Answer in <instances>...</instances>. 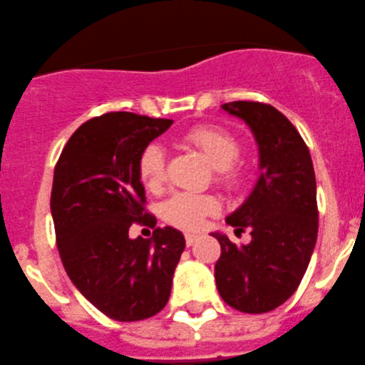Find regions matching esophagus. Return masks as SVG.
<instances>
[{
    "instance_id": "1",
    "label": "esophagus",
    "mask_w": 365,
    "mask_h": 365,
    "mask_svg": "<svg viewBox=\"0 0 365 365\" xmlns=\"http://www.w3.org/2000/svg\"><path fill=\"white\" fill-rule=\"evenodd\" d=\"M196 240H198V234H192V232L185 234V243H187V247H190V245H192Z\"/></svg>"
}]
</instances>
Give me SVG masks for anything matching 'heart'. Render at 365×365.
Segmentation results:
<instances>
[{"instance_id": "obj_1", "label": "heart", "mask_w": 365, "mask_h": 365, "mask_svg": "<svg viewBox=\"0 0 365 365\" xmlns=\"http://www.w3.org/2000/svg\"><path fill=\"white\" fill-rule=\"evenodd\" d=\"M185 142L209 160L210 165L216 169L217 182L229 189L240 185L241 173L234 162L240 158L241 145L232 133L217 125H200L187 131ZM136 169L145 189L151 192L162 189L167 169L165 151L162 145L156 142L145 145L138 156ZM217 210L220 203L210 194L176 192L162 205V216L167 223L175 225L178 229L198 230L203 227L207 216H212Z\"/></svg>"}]
</instances>
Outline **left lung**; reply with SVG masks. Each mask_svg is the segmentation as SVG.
Returning <instances> with one entry per match:
<instances>
[{
    "label": "left lung",
    "instance_id": "obj_1",
    "mask_svg": "<svg viewBox=\"0 0 365 365\" xmlns=\"http://www.w3.org/2000/svg\"><path fill=\"white\" fill-rule=\"evenodd\" d=\"M250 128L259 148V178L227 225L250 230L237 247L221 232L214 267L221 299L243 313H267L294 295L312 259L319 232L317 183L308 145L274 106L236 101L221 106Z\"/></svg>",
    "mask_w": 365,
    "mask_h": 365
}]
</instances>
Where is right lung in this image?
<instances>
[{"mask_svg":"<svg viewBox=\"0 0 365 365\" xmlns=\"http://www.w3.org/2000/svg\"><path fill=\"white\" fill-rule=\"evenodd\" d=\"M171 124L129 111L95 117L70 136L53 171L50 209L64 270L115 321H144L167 304L185 248L173 227H156L149 240L128 237L133 222L156 225L136 163Z\"/></svg>","mask_w":365,"mask_h":365,"instance_id":"1","label":"right lung"}]
</instances>
